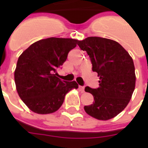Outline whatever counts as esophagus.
<instances>
[{
	"label": "esophagus",
	"mask_w": 148,
	"mask_h": 148,
	"mask_svg": "<svg viewBox=\"0 0 148 148\" xmlns=\"http://www.w3.org/2000/svg\"><path fill=\"white\" fill-rule=\"evenodd\" d=\"M79 91H80L81 93H84V91H85V87L79 86Z\"/></svg>",
	"instance_id": "obj_1"
}]
</instances>
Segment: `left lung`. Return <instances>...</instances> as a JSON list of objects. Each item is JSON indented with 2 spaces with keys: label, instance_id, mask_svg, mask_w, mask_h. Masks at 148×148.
<instances>
[{
  "label": "left lung",
  "instance_id": "1",
  "mask_svg": "<svg viewBox=\"0 0 148 148\" xmlns=\"http://www.w3.org/2000/svg\"><path fill=\"white\" fill-rule=\"evenodd\" d=\"M86 51L92 62V70L99 77V87L85 88L94 101L84 109L100 121H108L123 111L130 101L136 86L132 58L119 43L101 37H87L77 43Z\"/></svg>",
  "mask_w": 148,
  "mask_h": 148
}]
</instances>
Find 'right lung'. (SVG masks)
<instances>
[{
  "label": "right lung",
  "mask_w": 148,
  "mask_h": 148,
  "mask_svg": "<svg viewBox=\"0 0 148 148\" xmlns=\"http://www.w3.org/2000/svg\"><path fill=\"white\" fill-rule=\"evenodd\" d=\"M78 42L51 37L34 42L20 55L14 72L16 88L30 110L38 114L55 112L66 93L78 88L75 81L60 80L57 73Z\"/></svg>",
  "instance_id": "add662e5"
}]
</instances>
